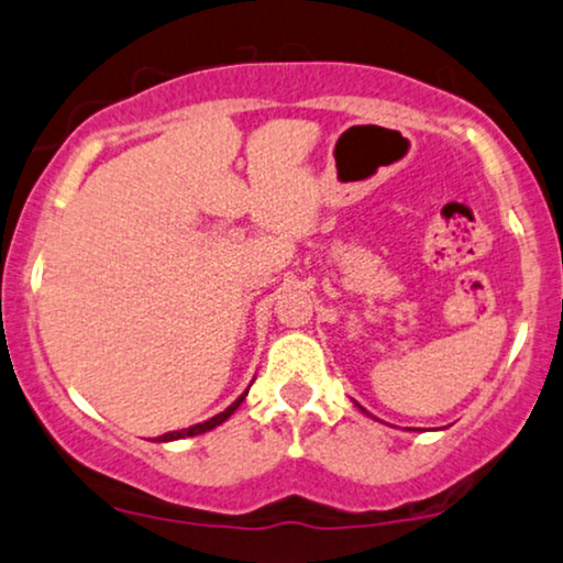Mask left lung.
<instances>
[{
  "instance_id": "obj_1",
  "label": "left lung",
  "mask_w": 563,
  "mask_h": 563,
  "mask_svg": "<svg viewBox=\"0 0 563 563\" xmlns=\"http://www.w3.org/2000/svg\"><path fill=\"white\" fill-rule=\"evenodd\" d=\"M360 408H362V406H360ZM362 411H364V408H362Z\"/></svg>"
}]
</instances>
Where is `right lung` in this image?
<instances>
[{
    "instance_id": "1",
    "label": "right lung",
    "mask_w": 563,
    "mask_h": 563,
    "mask_svg": "<svg viewBox=\"0 0 563 563\" xmlns=\"http://www.w3.org/2000/svg\"><path fill=\"white\" fill-rule=\"evenodd\" d=\"M245 396H247V390L243 393V396H240V398L235 400V404L224 408L222 413L211 416L209 421H201V424H194V427H188V429H180V432H167V434H163V437H157V442H173V440H184V437H196V434H203V432H209V429H214V427L222 424V421H228L230 416L238 411V406L243 404Z\"/></svg>"
}]
</instances>
